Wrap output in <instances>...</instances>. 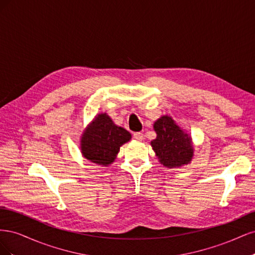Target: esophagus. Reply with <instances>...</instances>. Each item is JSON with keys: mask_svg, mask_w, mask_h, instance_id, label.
Listing matches in <instances>:
<instances>
[{"mask_svg": "<svg viewBox=\"0 0 255 255\" xmlns=\"http://www.w3.org/2000/svg\"><path fill=\"white\" fill-rule=\"evenodd\" d=\"M134 138L138 141H141L143 139V134L140 132H136V133H134Z\"/></svg>", "mask_w": 255, "mask_h": 255, "instance_id": "obj_1", "label": "esophagus"}]
</instances>
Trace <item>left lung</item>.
I'll list each match as a JSON object with an SVG mask.
<instances>
[{"label":"left lung","mask_w":255,"mask_h":255,"mask_svg":"<svg viewBox=\"0 0 255 255\" xmlns=\"http://www.w3.org/2000/svg\"><path fill=\"white\" fill-rule=\"evenodd\" d=\"M156 138L151 141L160 164L174 168L187 165L194 156L191 138L176 125L170 116H163L154 122Z\"/></svg>","instance_id":"left-lung-1"}]
</instances>
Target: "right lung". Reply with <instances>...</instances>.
<instances>
[{
    "mask_svg": "<svg viewBox=\"0 0 255 255\" xmlns=\"http://www.w3.org/2000/svg\"><path fill=\"white\" fill-rule=\"evenodd\" d=\"M130 137L129 132L116 126L109 115H97L82 135V154L92 163L109 166L117 156L120 146Z\"/></svg>",
    "mask_w": 255,
    "mask_h": 255,
    "instance_id": "right-lung-1",
    "label": "right lung"
}]
</instances>
